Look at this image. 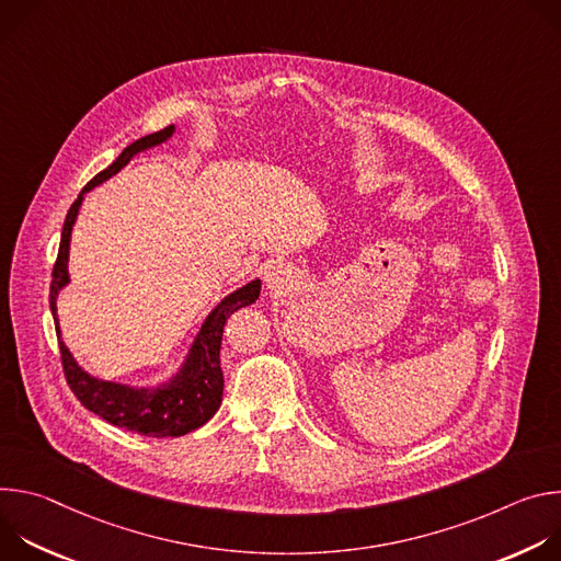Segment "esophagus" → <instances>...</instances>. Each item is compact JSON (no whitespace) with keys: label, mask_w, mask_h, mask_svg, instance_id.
Segmentation results:
<instances>
[{"label":"esophagus","mask_w":561,"mask_h":561,"mask_svg":"<svg viewBox=\"0 0 561 561\" xmlns=\"http://www.w3.org/2000/svg\"><path fill=\"white\" fill-rule=\"evenodd\" d=\"M264 284L271 290H284L293 284V268L284 262H273L264 273Z\"/></svg>","instance_id":"obj_1"}]
</instances>
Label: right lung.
I'll return each mask as SVG.
<instances>
[{"mask_svg":"<svg viewBox=\"0 0 561 561\" xmlns=\"http://www.w3.org/2000/svg\"><path fill=\"white\" fill-rule=\"evenodd\" d=\"M175 133V126H167L164 130H157L146 135L122 150L115 162L98 173L72 202L64 230L57 262L53 266V282H50V312L55 319V329L59 337V353L66 381L75 397L82 402L91 413L100 415L113 426L148 435V437H182L199 426H204L219 409L221 394H224V373L219 366V348L226 319L242 306L253 304L260 297L262 282L253 279L247 286L237 288L228 297H224L204 319V324L182 364V368L164 383L159 386H126L117 381L98 379L87 373L82 366L75 362L66 344L61 342V331L57 322V295L70 282L68 277V251H70V232L79 213V206L84 202V195L106 182L108 178L117 175L130 159L148 150L152 146L164 144Z\"/></svg>","mask_w":561,"mask_h":561,"instance_id":"obj_1","label":"right lung"}]
</instances>
